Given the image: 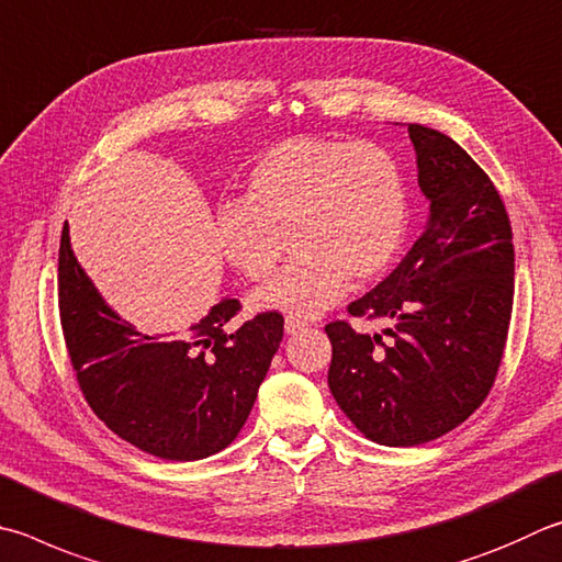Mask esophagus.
<instances>
[{
    "label": "esophagus",
    "instance_id": "obj_1",
    "mask_svg": "<svg viewBox=\"0 0 562 562\" xmlns=\"http://www.w3.org/2000/svg\"><path fill=\"white\" fill-rule=\"evenodd\" d=\"M304 326L307 324H304L302 319H294V316H288V319H284V331L288 334H297L304 329Z\"/></svg>",
    "mask_w": 562,
    "mask_h": 562
}]
</instances>
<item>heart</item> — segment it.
<instances>
[{
	"label": "heart",
	"instance_id": "obj_1",
	"mask_svg": "<svg viewBox=\"0 0 562 562\" xmlns=\"http://www.w3.org/2000/svg\"><path fill=\"white\" fill-rule=\"evenodd\" d=\"M407 231V191L391 151L373 142L290 137L255 161L246 201L218 211L216 240L233 268L265 280L288 238L297 260L252 294V307L312 319L331 310L351 278L391 268Z\"/></svg>",
	"mask_w": 562,
	"mask_h": 562
}]
</instances>
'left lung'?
<instances>
[{"mask_svg":"<svg viewBox=\"0 0 562 562\" xmlns=\"http://www.w3.org/2000/svg\"><path fill=\"white\" fill-rule=\"evenodd\" d=\"M407 132L427 226L403 262L346 307L391 326L373 336L346 319L324 326L334 401L387 447L437 440L486 401L514 310V233L492 179L442 132Z\"/></svg>","mask_w":562,"mask_h":562,"instance_id":"obj_1","label":"left lung"}]
</instances>
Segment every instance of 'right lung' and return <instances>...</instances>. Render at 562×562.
I'll return each instance as SVG.
<instances>
[{
    "label": "right lung",
    "instance_id": "1",
    "mask_svg": "<svg viewBox=\"0 0 562 562\" xmlns=\"http://www.w3.org/2000/svg\"><path fill=\"white\" fill-rule=\"evenodd\" d=\"M223 300L187 334L149 336L112 312L70 250H58V312L70 366L93 413L122 440L169 462L211 457L236 440L280 349L284 319Z\"/></svg>",
    "mask_w": 562,
    "mask_h": 562
}]
</instances>
